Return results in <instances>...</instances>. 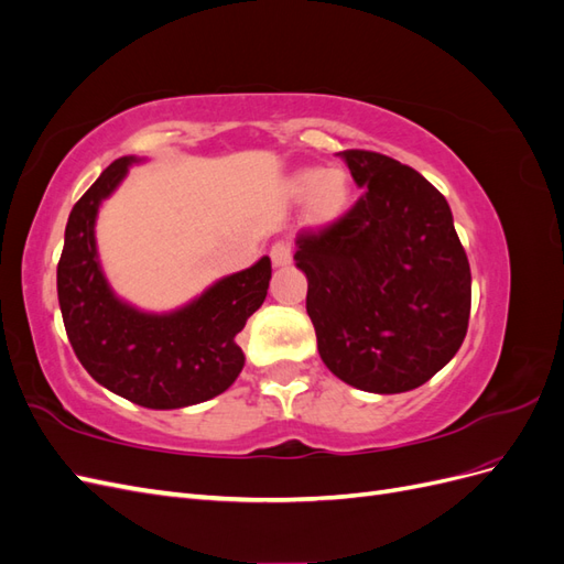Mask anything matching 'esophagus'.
Wrapping results in <instances>:
<instances>
[{"label":"esophagus","mask_w":564,"mask_h":564,"mask_svg":"<svg viewBox=\"0 0 564 564\" xmlns=\"http://www.w3.org/2000/svg\"><path fill=\"white\" fill-rule=\"evenodd\" d=\"M270 261H272V265H286L289 261H292V245L289 242H284V240H280V242H275L270 247Z\"/></svg>","instance_id":"1"}]
</instances>
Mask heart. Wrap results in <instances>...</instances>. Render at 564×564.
<instances>
[{
    "mask_svg": "<svg viewBox=\"0 0 564 564\" xmlns=\"http://www.w3.org/2000/svg\"><path fill=\"white\" fill-rule=\"evenodd\" d=\"M292 193L299 199L311 197V216L317 224H327L346 209L350 181L340 169H303L292 178Z\"/></svg>",
    "mask_w": 564,
    "mask_h": 564,
    "instance_id": "b5f03b06",
    "label": "heart"
}]
</instances>
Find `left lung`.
I'll list each match as a JSON object with an SVG mask.
<instances>
[{
	"label": "left lung",
	"instance_id": "8db88e82",
	"mask_svg": "<svg viewBox=\"0 0 564 564\" xmlns=\"http://www.w3.org/2000/svg\"><path fill=\"white\" fill-rule=\"evenodd\" d=\"M344 160L365 193L329 226L296 237L317 350L348 386L414 390L464 344L468 256L447 199L412 166L371 150H346Z\"/></svg>",
	"mask_w": 564,
	"mask_h": 564
}]
</instances>
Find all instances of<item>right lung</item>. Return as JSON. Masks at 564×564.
I'll return each instance as SVG.
<instances>
[{"mask_svg": "<svg viewBox=\"0 0 564 564\" xmlns=\"http://www.w3.org/2000/svg\"><path fill=\"white\" fill-rule=\"evenodd\" d=\"M133 158L115 160L73 207L58 261V303L82 367L117 395L148 409H178L228 390L245 367L237 334L261 308L270 259L218 280L169 315H148L119 301L96 253V214L127 176Z\"/></svg>", "mask_w": 564, "mask_h": 564, "instance_id": "right-lung-1", "label": "right lung"}]
</instances>
